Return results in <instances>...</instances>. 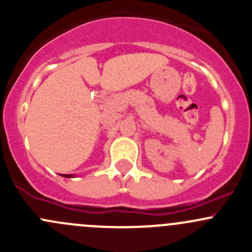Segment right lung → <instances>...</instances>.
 I'll return each mask as SVG.
<instances>
[{"label": "right lung", "mask_w": 252, "mask_h": 252, "mask_svg": "<svg viewBox=\"0 0 252 252\" xmlns=\"http://www.w3.org/2000/svg\"><path fill=\"white\" fill-rule=\"evenodd\" d=\"M62 175H63V177H65V178H72L73 177L72 174H62Z\"/></svg>", "instance_id": "1"}]
</instances>
